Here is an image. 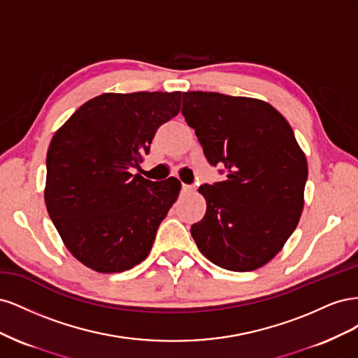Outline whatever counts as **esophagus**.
Listing matches in <instances>:
<instances>
[{
    "label": "esophagus",
    "instance_id": "esophagus-1",
    "mask_svg": "<svg viewBox=\"0 0 358 358\" xmlns=\"http://www.w3.org/2000/svg\"><path fill=\"white\" fill-rule=\"evenodd\" d=\"M182 192L187 194V196H188V194L196 192V188H194L192 185H185V183H183V185H182Z\"/></svg>",
    "mask_w": 358,
    "mask_h": 358
}]
</instances>
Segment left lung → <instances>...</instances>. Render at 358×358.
<instances>
[{
  "instance_id": "obj_1",
  "label": "left lung",
  "mask_w": 358,
  "mask_h": 358,
  "mask_svg": "<svg viewBox=\"0 0 358 358\" xmlns=\"http://www.w3.org/2000/svg\"><path fill=\"white\" fill-rule=\"evenodd\" d=\"M182 115L225 180L201 185L203 220L191 234L200 252L233 272L268 263L296 230L305 204L308 161L273 106L248 96L183 92Z\"/></svg>"
}]
</instances>
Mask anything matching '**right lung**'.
I'll use <instances>...</instances> for the list:
<instances>
[{
	"instance_id": "obj_1",
	"label": "right lung",
	"mask_w": 358,
	"mask_h": 358,
	"mask_svg": "<svg viewBox=\"0 0 358 358\" xmlns=\"http://www.w3.org/2000/svg\"><path fill=\"white\" fill-rule=\"evenodd\" d=\"M182 92H107L82 104L48 149L45 201L71 255L100 273L142 263L180 182H152L138 166L159 125L180 110Z\"/></svg>"
}]
</instances>
